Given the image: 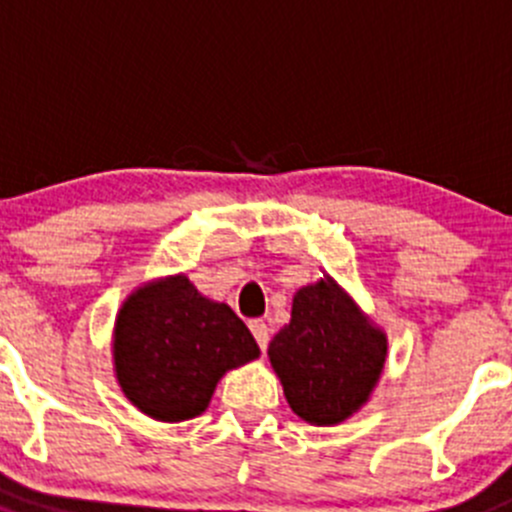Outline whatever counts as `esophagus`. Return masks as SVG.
I'll return each instance as SVG.
<instances>
[{
  "instance_id": "1",
  "label": "esophagus",
  "mask_w": 512,
  "mask_h": 512,
  "mask_svg": "<svg viewBox=\"0 0 512 512\" xmlns=\"http://www.w3.org/2000/svg\"><path fill=\"white\" fill-rule=\"evenodd\" d=\"M250 330H252V335H255V340H257V345H260V350L265 352L267 350V342H270V327H267L262 320H252L250 322Z\"/></svg>"
}]
</instances>
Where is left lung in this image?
Segmentation results:
<instances>
[{"label": "left lung", "mask_w": 512, "mask_h": 512, "mask_svg": "<svg viewBox=\"0 0 512 512\" xmlns=\"http://www.w3.org/2000/svg\"><path fill=\"white\" fill-rule=\"evenodd\" d=\"M267 357L297 418L337 425L372 398L388 360V335L322 275L295 292L290 322L272 337Z\"/></svg>", "instance_id": "8db88e82"}]
</instances>
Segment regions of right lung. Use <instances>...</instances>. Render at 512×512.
<instances>
[{"mask_svg":"<svg viewBox=\"0 0 512 512\" xmlns=\"http://www.w3.org/2000/svg\"><path fill=\"white\" fill-rule=\"evenodd\" d=\"M260 357L255 337L225 302L187 275L142 282L114 320L112 362L124 398L160 423L197 418L222 375Z\"/></svg>","mask_w":512,"mask_h":512,"instance_id":"1","label":"right lung"}]
</instances>
